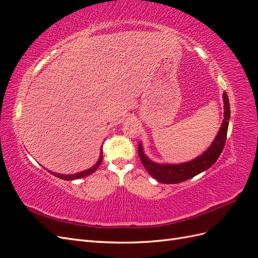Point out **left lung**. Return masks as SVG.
<instances>
[{
  "instance_id": "8db88e82",
  "label": "left lung",
  "mask_w": 258,
  "mask_h": 258,
  "mask_svg": "<svg viewBox=\"0 0 258 258\" xmlns=\"http://www.w3.org/2000/svg\"><path fill=\"white\" fill-rule=\"evenodd\" d=\"M224 100V119L220 131L213 140L212 144L206 152L202 153L198 157L194 158L190 161L182 162V163H158L154 162L147 157L144 153L142 143L139 142L138 152L140 159H141L144 168L155 179L163 184H177L191 178L204 171L212 167L216 160L220 157L221 153L226 142L227 137L228 123L230 118V106L227 93L224 91L223 93Z\"/></svg>"
}]
</instances>
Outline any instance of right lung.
Instances as JSON below:
<instances>
[{
  "instance_id": "1",
  "label": "right lung",
  "mask_w": 258,
  "mask_h": 258,
  "mask_svg": "<svg viewBox=\"0 0 258 258\" xmlns=\"http://www.w3.org/2000/svg\"><path fill=\"white\" fill-rule=\"evenodd\" d=\"M102 159H103V155H102V147H101V152H100V157L98 159V161L96 162L95 166H92L91 168L85 170V171H82V172H77V173H74V174H60V173H54L52 172V171H49V173L53 174L54 176H57L59 178H62V179H66V181H73V179H77V178H82V177H85L87 175H90L92 174L93 172H96L97 169L100 167L101 162H102Z\"/></svg>"
}]
</instances>
